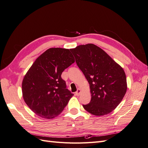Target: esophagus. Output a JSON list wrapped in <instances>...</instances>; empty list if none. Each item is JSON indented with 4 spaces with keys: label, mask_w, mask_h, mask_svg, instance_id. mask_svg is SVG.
Returning a JSON list of instances; mask_svg holds the SVG:
<instances>
[{
    "label": "esophagus",
    "mask_w": 148,
    "mask_h": 148,
    "mask_svg": "<svg viewBox=\"0 0 148 148\" xmlns=\"http://www.w3.org/2000/svg\"><path fill=\"white\" fill-rule=\"evenodd\" d=\"M81 92H82V90L80 89H77V91H76V92H75V95H77V96H79L80 94H81Z\"/></svg>",
    "instance_id": "obj_1"
}]
</instances>
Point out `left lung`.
Instances as JSON below:
<instances>
[{
  "label": "left lung",
  "mask_w": 148,
  "mask_h": 148,
  "mask_svg": "<svg viewBox=\"0 0 148 148\" xmlns=\"http://www.w3.org/2000/svg\"><path fill=\"white\" fill-rule=\"evenodd\" d=\"M71 52L89 84L91 99L84 109L96 116L107 115L117 107L127 92L123 68L93 44L79 45Z\"/></svg>",
  "instance_id": "8db88e82"
}]
</instances>
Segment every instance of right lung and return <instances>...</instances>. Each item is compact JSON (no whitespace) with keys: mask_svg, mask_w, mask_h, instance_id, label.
<instances>
[{"mask_svg":"<svg viewBox=\"0 0 148 148\" xmlns=\"http://www.w3.org/2000/svg\"><path fill=\"white\" fill-rule=\"evenodd\" d=\"M74 62L69 49L59 47L47 49L34 61L22 82L23 99L34 113L52 119L63 111L73 94L61 75Z\"/></svg>","mask_w":148,"mask_h":148,"instance_id":"add662e5","label":"right lung"}]
</instances>
